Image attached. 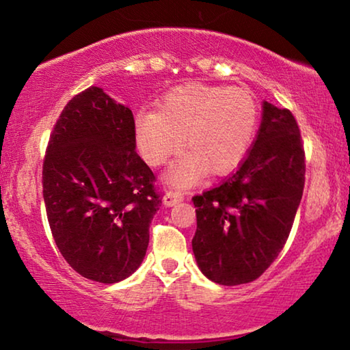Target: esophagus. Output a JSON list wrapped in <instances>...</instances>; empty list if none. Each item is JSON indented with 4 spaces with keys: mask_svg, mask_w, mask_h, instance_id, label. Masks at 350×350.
<instances>
[{
    "mask_svg": "<svg viewBox=\"0 0 350 350\" xmlns=\"http://www.w3.org/2000/svg\"><path fill=\"white\" fill-rule=\"evenodd\" d=\"M183 200V194L180 191H167L164 198H162V202H164L165 207H174V205L180 204Z\"/></svg>",
    "mask_w": 350,
    "mask_h": 350,
    "instance_id": "esophagus-1",
    "label": "esophagus"
}]
</instances>
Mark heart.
<instances>
[{
  "instance_id": "b5f03b06",
  "label": "heart",
  "mask_w": 350,
  "mask_h": 350,
  "mask_svg": "<svg viewBox=\"0 0 350 350\" xmlns=\"http://www.w3.org/2000/svg\"><path fill=\"white\" fill-rule=\"evenodd\" d=\"M260 109L250 90L228 85L185 84L167 92L157 113H138L133 121L138 151L150 165L169 162L183 146L189 152L170 170V185L186 188L208 169L232 170L250 151Z\"/></svg>"
}]
</instances>
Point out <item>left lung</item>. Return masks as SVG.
<instances>
[{
    "label": "left lung",
    "instance_id": "obj_1",
    "mask_svg": "<svg viewBox=\"0 0 350 350\" xmlns=\"http://www.w3.org/2000/svg\"><path fill=\"white\" fill-rule=\"evenodd\" d=\"M304 148L290 109L262 103L256 140L239 169L194 196L199 269L219 285L256 280L284 248L304 189Z\"/></svg>",
    "mask_w": 350,
    "mask_h": 350
}]
</instances>
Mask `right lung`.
<instances>
[{
  "instance_id": "obj_1",
  "label": "right lung",
  "mask_w": 350,
  "mask_h": 350,
  "mask_svg": "<svg viewBox=\"0 0 350 350\" xmlns=\"http://www.w3.org/2000/svg\"><path fill=\"white\" fill-rule=\"evenodd\" d=\"M135 146L132 111L95 85L66 103L51 133L47 219L62 256L85 279L116 284L146 255L161 194Z\"/></svg>"
}]
</instances>
